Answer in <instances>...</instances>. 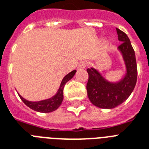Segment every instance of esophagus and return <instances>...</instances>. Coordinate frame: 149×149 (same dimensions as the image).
<instances>
[{
  "label": "esophagus",
  "mask_w": 149,
  "mask_h": 149,
  "mask_svg": "<svg viewBox=\"0 0 149 149\" xmlns=\"http://www.w3.org/2000/svg\"><path fill=\"white\" fill-rule=\"evenodd\" d=\"M87 66V62L85 61H81L79 62L78 65V69H83Z\"/></svg>",
  "instance_id": "1"
}]
</instances>
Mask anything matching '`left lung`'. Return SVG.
<instances>
[{
  "mask_svg": "<svg viewBox=\"0 0 149 149\" xmlns=\"http://www.w3.org/2000/svg\"><path fill=\"white\" fill-rule=\"evenodd\" d=\"M118 38L122 44L118 49L122 52L127 74L118 83H110L94 68H88V80L87 83V92L91 102L101 108H113L127 100L135 88L137 81L136 59L135 51L127 34L116 28Z\"/></svg>",
  "mask_w": 149,
  "mask_h": 149,
  "instance_id": "left-lung-1",
  "label": "left lung"
}]
</instances>
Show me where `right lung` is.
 <instances>
[{
	"mask_svg": "<svg viewBox=\"0 0 149 149\" xmlns=\"http://www.w3.org/2000/svg\"><path fill=\"white\" fill-rule=\"evenodd\" d=\"M76 72V70H74L69 74H68L67 75L65 76V78H63L61 86L58 89V92L54 95V97H51L49 99L44 100V101H41V102H29L24 99V97H22L21 95H19L21 99L22 100V102L27 105V107H29L30 108H31L34 111H39V112H52L54 111L56 109H58V107L60 106L61 102L63 101V91H64V88H65V84L69 80H71V78H73V76L74 75V74Z\"/></svg>",
	"mask_w": 149,
	"mask_h": 149,
	"instance_id": "1",
	"label": "right lung"
}]
</instances>
